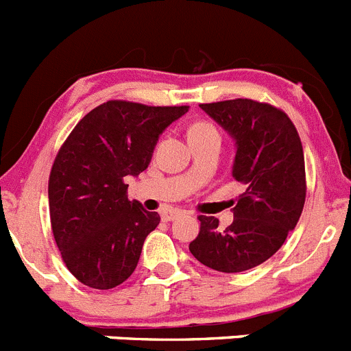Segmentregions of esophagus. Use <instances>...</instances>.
Returning a JSON list of instances; mask_svg holds the SVG:
<instances>
[{"instance_id": "1", "label": "esophagus", "mask_w": 351, "mask_h": 351, "mask_svg": "<svg viewBox=\"0 0 351 351\" xmlns=\"http://www.w3.org/2000/svg\"><path fill=\"white\" fill-rule=\"evenodd\" d=\"M181 214H182V210H179V209L163 210V213H161V219H163V221H173V219L179 218Z\"/></svg>"}]
</instances>
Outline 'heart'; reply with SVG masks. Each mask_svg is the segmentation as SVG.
<instances>
[{
	"instance_id": "b5f03b06",
	"label": "heart",
	"mask_w": 351,
	"mask_h": 351,
	"mask_svg": "<svg viewBox=\"0 0 351 351\" xmlns=\"http://www.w3.org/2000/svg\"><path fill=\"white\" fill-rule=\"evenodd\" d=\"M207 137H219L216 126L207 123V121H195L188 128V138L190 141H198V138H207Z\"/></svg>"
}]
</instances>
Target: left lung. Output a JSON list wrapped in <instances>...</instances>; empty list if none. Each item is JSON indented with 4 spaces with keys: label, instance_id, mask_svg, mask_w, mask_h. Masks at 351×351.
<instances>
[{
    "label": "left lung",
    "instance_id": "8db88e82",
    "mask_svg": "<svg viewBox=\"0 0 351 351\" xmlns=\"http://www.w3.org/2000/svg\"><path fill=\"white\" fill-rule=\"evenodd\" d=\"M200 108L235 141L232 176L246 191L226 228L214 216H198L190 251L214 271L243 272L271 258L299 221L306 200L302 144L290 117L269 104L237 98Z\"/></svg>",
    "mask_w": 351,
    "mask_h": 351
}]
</instances>
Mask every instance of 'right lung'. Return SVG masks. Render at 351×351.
I'll use <instances>...</instances> for the list:
<instances>
[{
    "label": "right lung",
    "mask_w": 351,
    "mask_h": 351,
    "mask_svg": "<svg viewBox=\"0 0 351 351\" xmlns=\"http://www.w3.org/2000/svg\"><path fill=\"white\" fill-rule=\"evenodd\" d=\"M188 107L110 100L71 130L49 178L56 244L80 283L108 290L132 276L160 214L130 202L126 178L151 163L160 135Z\"/></svg>",
    "instance_id": "1"
}]
</instances>
